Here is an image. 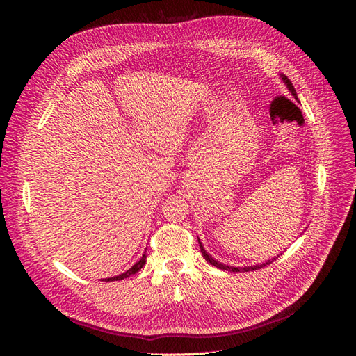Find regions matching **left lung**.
<instances>
[{
  "label": "left lung",
  "instance_id": "obj_1",
  "mask_svg": "<svg viewBox=\"0 0 356 356\" xmlns=\"http://www.w3.org/2000/svg\"><path fill=\"white\" fill-rule=\"evenodd\" d=\"M281 79H282V81L286 84V88H288V90L291 92V95L294 96V98L297 99V92H296V89H294V86H293V83H291V80L286 77V75H284V74H281ZM199 245H200V251H202V255L204 257V260H207L208 263H211L212 266H215V267H218V268H222V270H229V272H250V270H257V268H260V267H263V266H267V264H270V263H273L276 258L279 257H275V258H272V260H267L266 263H261V264H255V266H248V267H233V266H225V264H222V263H220V261H217V260H213V258L207 252V250H204L203 248V245H202V242H200V239H199ZM282 255V254H281Z\"/></svg>",
  "mask_w": 356,
  "mask_h": 356
}]
</instances>
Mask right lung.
Wrapping results in <instances>:
<instances>
[{
	"label": "right lung",
	"instance_id": "obj_1",
	"mask_svg": "<svg viewBox=\"0 0 356 356\" xmlns=\"http://www.w3.org/2000/svg\"><path fill=\"white\" fill-rule=\"evenodd\" d=\"M145 258H147V255L145 254H143V257H141V260H139L138 263H135L131 268H129V270H126L124 273H122V275H118V276H114V277H108V279H102V281H106V282H111V281H122V279H124V277H129L131 275H135L138 270H141L143 268V266L145 264Z\"/></svg>",
	"mask_w": 356,
	"mask_h": 356
}]
</instances>
